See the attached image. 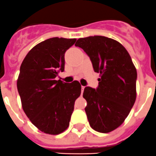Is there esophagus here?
Wrapping results in <instances>:
<instances>
[{"label": "esophagus", "instance_id": "34e87169", "mask_svg": "<svg viewBox=\"0 0 156 156\" xmlns=\"http://www.w3.org/2000/svg\"><path fill=\"white\" fill-rule=\"evenodd\" d=\"M84 89H85V86H81V94L84 92Z\"/></svg>", "mask_w": 156, "mask_h": 156}]
</instances>
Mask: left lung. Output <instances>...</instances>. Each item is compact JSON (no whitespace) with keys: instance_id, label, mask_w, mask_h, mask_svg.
I'll use <instances>...</instances> for the list:
<instances>
[{"instance_id":"1","label":"left lung","mask_w":156,"mask_h":156,"mask_svg":"<svg viewBox=\"0 0 156 156\" xmlns=\"http://www.w3.org/2000/svg\"><path fill=\"white\" fill-rule=\"evenodd\" d=\"M75 46L88 54L94 71L100 76L96 89L90 87L84 89L89 124L98 132L113 131L123 123L135 102V66L123 45L110 38H80Z\"/></svg>"}]
</instances>
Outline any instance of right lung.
<instances>
[{
  "instance_id": "obj_1",
  "label": "right lung",
  "mask_w": 156,
  "mask_h": 156,
  "mask_svg": "<svg viewBox=\"0 0 156 156\" xmlns=\"http://www.w3.org/2000/svg\"><path fill=\"white\" fill-rule=\"evenodd\" d=\"M76 39L54 37L36 45L24 58L17 88L24 112L42 132L57 134L69 126L75 102L81 95L78 81L55 80L64 70V54Z\"/></svg>"
}]
</instances>
